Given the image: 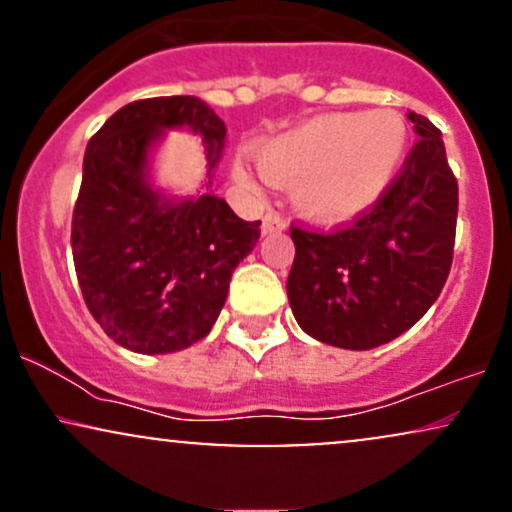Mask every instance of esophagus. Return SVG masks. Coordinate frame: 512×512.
Returning a JSON list of instances; mask_svg holds the SVG:
<instances>
[{
  "instance_id": "obj_1",
  "label": "esophagus",
  "mask_w": 512,
  "mask_h": 512,
  "mask_svg": "<svg viewBox=\"0 0 512 512\" xmlns=\"http://www.w3.org/2000/svg\"><path fill=\"white\" fill-rule=\"evenodd\" d=\"M281 231H286V221L281 219L279 214H272V211H269V214L262 219V236H272V233H281Z\"/></svg>"
}]
</instances>
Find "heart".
Here are the masks:
<instances>
[{"label":"heart","mask_w":512,"mask_h":512,"mask_svg":"<svg viewBox=\"0 0 512 512\" xmlns=\"http://www.w3.org/2000/svg\"><path fill=\"white\" fill-rule=\"evenodd\" d=\"M409 125L402 113H330L305 120L257 146L264 178L291 187V202L313 223H344L361 216L385 195L409 154ZM233 178L260 192V175L245 161Z\"/></svg>","instance_id":"obj_1"}]
</instances>
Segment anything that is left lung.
Masks as SVG:
<instances>
[{
  "mask_svg": "<svg viewBox=\"0 0 512 512\" xmlns=\"http://www.w3.org/2000/svg\"><path fill=\"white\" fill-rule=\"evenodd\" d=\"M419 142L375 207L334 233L291 228L293 317L322 344L368 351L414 327L450 274L457 180L440 132L409 113Z\"/></svg>",
  "mask_w": 512,
  "mask_h": 512,
  "instance_id": "8db88e82",
  "label": "left lung"
}]
</instances>
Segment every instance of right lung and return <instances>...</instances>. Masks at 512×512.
Instances as JSON below:
<instances>
[{"label": "right lung", "mask_w": 512, "mask_h": 512, "mask_svg": "<svg viewBox=\"0 0 512 512\" xmlns=\"http://www.w3.org/2000/svg\"><path fill=\"white\" fill-rule=\"evenodd\" d=\"M168 128L203 137L208 178L190 198L153 182ZM226 125L195 96L120 108L91 137L72 219L84 301L103 332L134 354H173L204 339L228 296L233 269L255 248L260 221H243L211 190Z\"/></svg>", "instance_id": "right-lung-1"}]
</instances>
